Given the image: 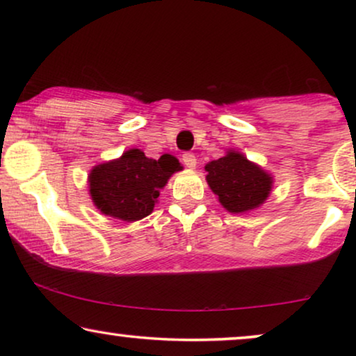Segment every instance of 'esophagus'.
<instances>
[{"instance_id":"34e87169","label":"esophagus","mask_w":356,"mask_h":356,"mask_svg":"<svg viewBox=\"0 0 356 356\" xmlns=\"http://www.w3.org/2000/svg\"><path fill=\"white\" fill-rule=\"evenodd\" d=\"M183 163L186 165L188 168H196V155L194 154H191V152H186V154H183Z\"/></svg>"}]
</instances>
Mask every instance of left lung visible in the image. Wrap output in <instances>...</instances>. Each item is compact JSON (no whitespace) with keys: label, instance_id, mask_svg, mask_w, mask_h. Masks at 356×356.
Returning a JSON list of instances; mask_svg holds the SVG:
<instances>
[{"label":"left lung","instance_id":"obj_1","mask_svg":"<svg viewBox=\"0 0 356 356\" xmlns=\"http://www.w3.org/2000/svg\"><path fill=\"white\" fill-rule=\"evenodd\" d=\"M206 172L212 193L232 213L252 211L264 204L274 183L269 173L236 150H228L222 159L209 162Z\"/></svg>","mask_w":356,"mask_h":356}]
</instances>
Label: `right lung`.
<instances>
[{"mask_svg":"<svg viewBox=\"0 0 356 356\" xmlns=\"http://www.w3.org/2000/svg\"><path fill=\"white\" fill-rule=\"evenodd\" d=\"M181 168L173 155L165 154L154 160L140 149H129L120 159L90 170L92 202L105 216L124 222L140 220L154 211L160 189Z\"/></svg>","mask_w":356,"mask_h":356,"instance_id":"add662e5","label":"right lung"}]
</instances>
